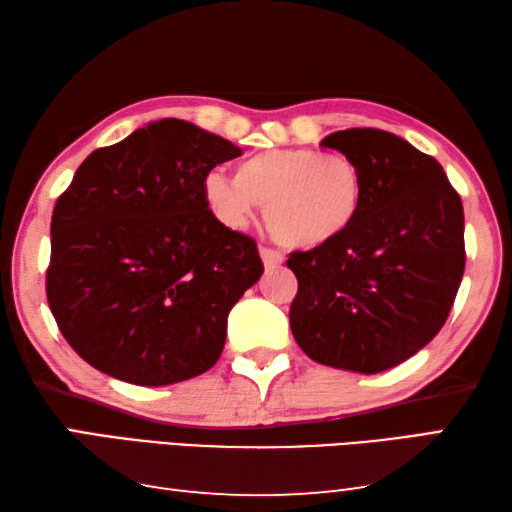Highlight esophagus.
<instances>
[{"instance_id":"34e87169","label":"esophagus","mask_w":512,"mask_h":512,"mask_svg":"<svg viewBox=\"0 0 512 512\" xmlns=\"http://www.w3.org/2000/svg\"><path fill=\"white\" fill-rule=\"evenodd\" d=\"M259 257H262L266 268H277L282 264V255L275 253V250H271V248H264V246L259 248Z\"/></svg>"}]
</instances>
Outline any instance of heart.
Segmentation results:
<instances>
[{"label": "heart", "mask_w": 512, "mask_h": 512, "mask_svg": "<svg viewBox=\"0 0 512 512\" xmlns=\"http://www.w3.org/2000/svg\"><path fill=\"white\" fill-rule=\"evenodd\" d=\"M203 199L219 224L246 230L264 208L277 244L295 250L324 248L345 237L365 203V176L345 154L282 147L248 156L235 176L210 172Z\"/></svg>", "instance_id": "1"}]
</instances>
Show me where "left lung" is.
<instances>
[{
  "label": "left lung",
  "instance_id": "8db88e82",
  "mask_svg": "<svg viewBox=\"0 0 512 512\" xmlns=\"http://www.w3.org/2000/svg\"><path fill=\"white\" fill-rule=\"evenodd\" d=\"M320 145L360 165L365 203L345 237L286 259L297 277L288 320L311 360L378 374L448 320L466 268L461 197L439 161L383 129L333 132Z\"/></svg>",
  "mask_w": 512,
  "mask_h": 512
}]
</instances>
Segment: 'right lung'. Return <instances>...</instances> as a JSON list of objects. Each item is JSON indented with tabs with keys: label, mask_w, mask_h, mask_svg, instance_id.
Returning a JSON list of instances; mask_svg holds the SVG:
<instances>
[{
	"label": "right lung",
	"mask_w": 512,
	"mask_h": 512,
	"mask_svg": "<svg viewBox=\"0 0 512 512\" xmlns=\"http://www.w3.org/2000/svg\"><path fill=\"white\" fill-rule=\"evenodd\" d=\"M226 138L179 118L91 152L51 219L46 300L91 367L143 387L208 371L228 313L264 273L257 244L219 224L203 199Z\"/></svg>",
	"instance_id": "add662e5"
}]
</instances>
